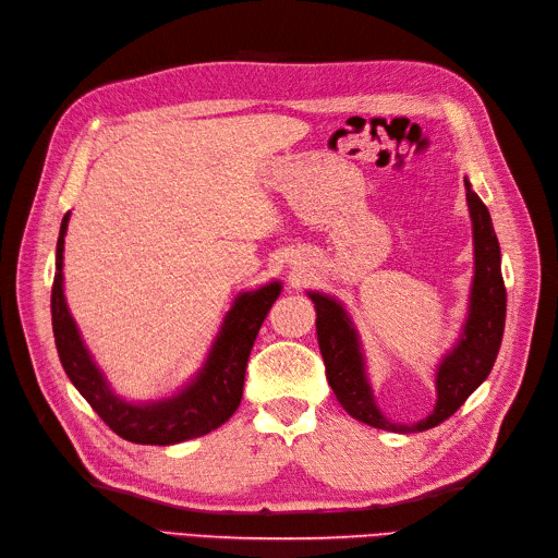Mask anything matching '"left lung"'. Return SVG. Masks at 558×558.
I'll list each match as a JSON object with an SVG mask.
<instances>
[{
	"instance_id": "8db88e82",
	"label": "left lung",
	"mask_w": 558,
	"mask_h": 558,
	"mask_svg": "<svg viewBox=\"0 0 558 558\" xmlns=\"http://www.w3.org/2000/svg\"><path fill=\"white\" fill-rule=\"evenodd\" d=\"M465 199L472 221V253H475L468 316L459 340L437 363V400L426 418H418L414 424H400L379 410L373 384L367 377L361 335L351 314L337 298L320 291H307L316 310V337L320 356L326 363L328 384L342 408L367 426L388 433H421L435 428L475 393V388L488 377L496 363L505 330V305H508L500 272V246L492 214H488L480 195L472 191L468 177Z\"/></svg>"
}]
</instances>
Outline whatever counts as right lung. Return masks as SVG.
I'll return each instance as SVG.
<instances>
[{
  "label": "right lung",
  "instance_id": "add662e5",
  "mask_svg": "<svg viewBox=\"0 0 558 558\" xmlns=\"http://www.w3.org/2000/svg\"><path fill=\"white\" fill-rule=\"evenodd\" d=\"M70 214H64L56 248V279L50 293L58 356L76 391L90 402L105 424L123 440L137 445H177L216 430L242 402L248 353L263 320L281 293V281H269L232 300L223 324L197 373L172 396L158 400H125L118 396L83 342L76 320L64 300V234Z\"/></svg>",
  "mask_w": 558,
  "mask_h": 558
}]
</instances>
